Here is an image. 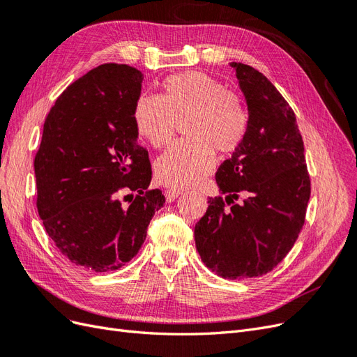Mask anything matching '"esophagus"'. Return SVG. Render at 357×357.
<instances>
[{
	"instance_id": "esophagus-1",
	"label": "esophagus",
	"mask_w": 357,
	"mask_h": 357,
	"mask_svg": "<svg viewBox=\"0 0 357 357\" xmlns=\"http://www.w3.org/2000/svg\"><path fill=\"white\" fill-rule=\"evenodd\" d=\"M180 195H181V192H180V190H177V189H167V190H165V198H167V202L176 201Z\"/></svg>"
}]
</instances>
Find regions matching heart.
I'll return each instance as SVG.
<instances>
[{
    "label": "heart",
    "instance_id": "obj_1",
    "mask_svg": "<svg viewBox=\"0 0 357 357\" xmlns=\"http://www.w3.org/2000/svg\"><path fill=\"white\" fill-rule=\"evenodd\" d=\"M134 119L138 134L155 147L168 144L177 122L186 121L188 142L171 146L155 165L158 178L174 189L197 186L214 168L213 152H234L248 126L244 102L199 71L171 75L162 84L160 98L139 96Z\"/></svg>",
    "mask_w": 357,
    "mask_h": 357
}]
</instances>
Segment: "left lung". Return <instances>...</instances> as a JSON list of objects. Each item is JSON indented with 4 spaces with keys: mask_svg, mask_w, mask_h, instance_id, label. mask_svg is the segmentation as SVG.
<instances>
[{
    "mask_svg": "<svg viewBox=\"0 0 357 357\" xmlns=\"http://www.w3.org/2000/svg\"><path fill=\"white\" fill-rule=\"evenodd\" d=\"M231 68L248 126L215 172L226 197L208 199L195 225V244L213 273L243 280L269 273L290 252L304 226L311 186L294 110L262 73L240 62H231Z\"/></svg>",
    "mask_w": 357,
    "mask_h": 357,
    "instance_id": "8db88e82",
    "label": "left lung"
}]
</instances>
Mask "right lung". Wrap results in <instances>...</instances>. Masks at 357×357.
<instances>
[{"label": "right lung", "mask_w": 357, "mask_h": 357, "mask_svg": "<svg viewBox=\"0 0 357 357\" xmlns=\"http://www.w3.org/2000/svg\"><path fill=\"white\" fill-rule=\"evenodd\" d=\"M143 79L123 63L96 67L59 95L43 128L34 160L40 219L61 255L92 273L131 261L165 202L147 189L152 168L138 144Z\"/></svg>", "instance_id": "1"}]
</instances>
